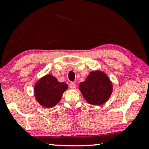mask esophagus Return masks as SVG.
Listing matches in <instances>:
<instances>
[{"label":"esophagus","instance_id":"34e87169","mask_svg":"<svg viewBox=\"0 0 149 149\" xmlns=\"http://www.w3.org/2000/svg\"><path fill=\"white\" fill-rule=\"evenodd\" d=\"M69 86H70L71 89H74L75 87H76V84H75V83H74L73 82H70V84H69Z\"/></svg>","mask_w":149,"mask_h":149}]
</instances>
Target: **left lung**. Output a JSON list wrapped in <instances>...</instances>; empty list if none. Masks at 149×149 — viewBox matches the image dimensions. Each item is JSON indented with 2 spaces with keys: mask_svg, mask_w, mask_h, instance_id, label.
Instances as JSON below:
<instances>
[{
  "mask_svg": "<svg viewBox=\"0 0 149 149\" xmlns=\"http://www.w3.org/2000/svg\"><path fill=\"white\" fill-rule=\"evenodd\" d=\"M83 96L92 105H101L111 96L113 85L105 73L100 70L89 73L85 81L79 85Z\"/></svg>",
  "mask_w": 149,
  "mask_h": 149,
  "instance_id": "1",
  "label": "left lung"
}]
</instances>
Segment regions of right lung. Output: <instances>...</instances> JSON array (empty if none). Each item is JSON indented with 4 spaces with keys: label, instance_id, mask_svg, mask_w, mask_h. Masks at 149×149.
<instances>
[{
    "label": "right lung",
    "instance_id": "add662e5",
    "mask_svg": "<svg viewBox=\"0 0 149 149\" xmlns=\"http://www.w3.org/2000/svg\"><path fill=\"white\" fill-rule=\"evenodd\" d=\"M68 89L66 83H60L56 77L47 74L34 85L36 100L42 107L52 108L60 102L63 93Z\"/></svg>",
    "mask_w": 149,
    "mask_h": 149
}]
</instances>
